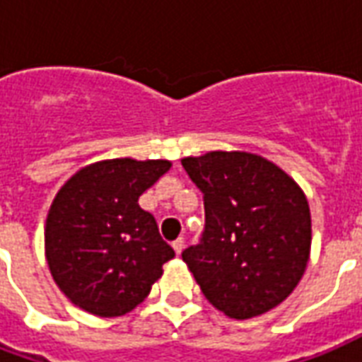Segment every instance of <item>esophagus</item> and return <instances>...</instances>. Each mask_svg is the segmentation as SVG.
<instances>
[{"label":"esophagus","instance_id":"34e87169","mask_svg":"<svg viewBox=\"0 0 362 362\" xmlns=\"http://www.w3.org/2000/svg\"><path fill=\"white\" fill-rule=\"evenodd\" d=\"M184 246H186V240H184L182 236H180V238H176V240L173 243V248H174V252H176V254H182Z\"/></svg>","mask_w":362,"mask_h":362}]
</instances>
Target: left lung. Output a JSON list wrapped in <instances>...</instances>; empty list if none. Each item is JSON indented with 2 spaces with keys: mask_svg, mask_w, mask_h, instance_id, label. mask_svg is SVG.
<instances>
[{
  "mask_svg": "<svg viewBox=\"0 0 362 362\" xmlns=\"http://www.w3.org/2000/svg\"><path fill=\"white\" fill-rule=\"evenodd\" d=\"M182 166L205 205L202 243L182 252V259L205 298L228 318L266 314L295 291L310 258L303 188L246 151H209L182 158Z\"/></svg>",
  "mask_w": 362,
  "mask_h": 362,
  "instance_id": "1",
  "label": "left lung"
}]
</instances>
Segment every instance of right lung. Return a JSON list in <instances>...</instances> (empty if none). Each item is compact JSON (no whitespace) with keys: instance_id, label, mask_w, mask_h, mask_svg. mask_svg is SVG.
<instances>
[{"instance_id":"right-lung-1","label":"right lung","mask_w":362,"mask_h":362,"mask_svg":"<svg viewBox=\"0 0 362 362\" xmlns=\"http://www.w3.org/2000/svg\"><path fill=\"white\" fill-rule=\"evenodd\" d=\"M170 166L165 158H106L58 189L44 227L46 262L81 310L100 318L132 312L174 258L155 217L139 207V196Z\"/></svg>"}]
</instances>
